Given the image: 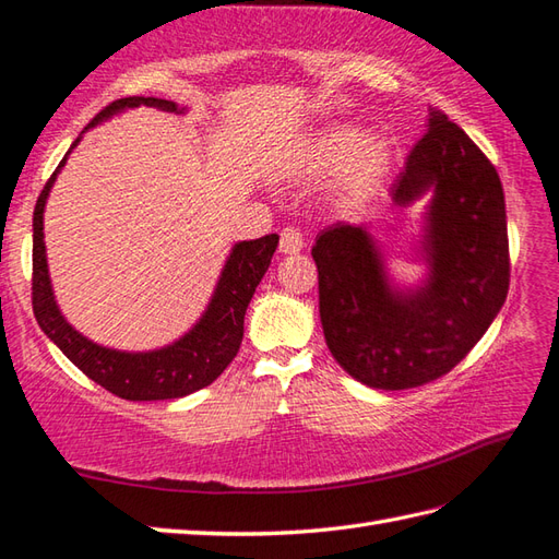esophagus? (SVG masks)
I'll return each instance as SVG.
<instances>
[{
	"label": "esophagus",
	"instance_id": "1",
	"mask_svg": "<svg viewBox=\"0 0 559 559\" xmlns=\"http://www.w3.org/2000/svg\"><path fill=\"white\" fill-rule=\"evenodd\" d=\"M304 248V231L299 227H284L280 234L282 253H299Z\"/></svg>",
	"mask_w": 559,
	"mask_h": 559
}]
</instances>
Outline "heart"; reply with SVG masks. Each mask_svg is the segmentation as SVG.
<instances>
[{"label":"heart","mask_w":559,"mask_h":559,"mask_svg":"<svg viewBox=\"0 0 559 559\" xmlns=\"http://www.w3.org/2000/svg\"><path fill=\"white\" fill-rule=\"evenodd\" d=\"M390 153L378 141H366L356 129H330L311 147V167L342 169V189L349 198H364L376 189L388 169Z\"/></svg>","instance_id":"obj_1"}]
</instances>
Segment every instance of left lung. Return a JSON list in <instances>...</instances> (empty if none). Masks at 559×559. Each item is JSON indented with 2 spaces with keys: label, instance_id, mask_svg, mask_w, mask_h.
<instances>
[{
  "label": "left lung",
  "instance_id": "obj_1",
  "mask_svg": "<svg viewBox=\"0 0 559 559\" xmlns=\"http://www.w3.org/2000/svg\"><path fill=\"white\" fill-rule=\"evenodd\" d=\"M428 189L432 263L424 289L392 294L380 255L361 227L320 231V320L328 349L346 373L376 390H408L448 376L486 334L510 289L504 193L486 153L428 107V127L392 181L394 203Z\"/></svg>",
  "mask_w": 559,
  "mask_h": 559
}]
</instances>
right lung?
<instances>
[{
    "label": "right lung",
    "mask_w": 559,
    "mask_h": 559,
    "mask_svg": "<svg viewBox=\"0 0 559 559\" xmlns=\"http://www.w3.org/2000/svg\"><path fill=\"white\" fill-rule=\"evenodd\" d=\"M139 105L177 111L175 103L157 100V97H121V100L109 103L103 111H97V117L85 129H91L93 123L115 115V111L123 107ZM76 143L79 139L73 141V145ZM67 155L59 163V167H64ZM59 167L52 171V177L47 179L33 210L31 294L37 325H40L47 337L64 352V356L73 366L83 370L85 376L100 384L107 392L121 396V400H177V396H186L207 388V384L215 382L222 376V370L234 361V356L239 354V346L243 340L246 308L251 304L255 287L270 267L272 253H275L280 241L277 234H267V237L241 241L234 246L225 272H222V277L217 282L213 301H210L201 322H198L186 337H181L171 346H165V349L147 354L105 349V346H97L91 340H85L83 334H79L64 318H61L55 304L52 287H49L43 241V210Z\"/></svg>",
    "instance_id": "1"
}]
</instances>
